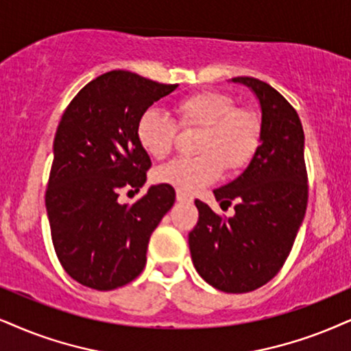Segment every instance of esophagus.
<instances>
[{
    "instance_id": "1",
    "label": "esophagus",
    "mask_w": 351,
    "mask_h": 351,
    "mask_svg": "<svg viewBox=\"0 0 351 351\" xmlns=\"http://www.w3.org/2000/svg\"><path fill=\"white\" fill-rule=\"evenodd\" d=\"M176 201H178V202H193V197L188 196L186 193H181V191H176Z\"/></svg>"
}]
</instances>
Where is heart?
<instances>
[{
  "mask_svg": "<svg viewBox=\"0 0 351 351\" xmlns=\"http://www.w3.org/2000/svg\"><path fill=\"white\" fill-rule=\"evenodd\" d=\"M181 128H202L197 157H178L154 171L157 183L193 194L220 178L223 165L238 171L251 162L261 141V121L250 108L237 106L227 92L206 90L176 101ZM178 124L160 110L150 108L137 121V141L154 158L170 154Z\"/></svg>",
  "mask_w": 351,
  "mask_h": 351,
  "instance_id": "heart-1",
  "label": "heart"
}]
</instances>
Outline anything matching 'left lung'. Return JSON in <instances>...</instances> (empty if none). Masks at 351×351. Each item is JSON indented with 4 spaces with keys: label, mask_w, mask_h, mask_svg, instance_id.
<instances>
[{
    "label": "left lung",
    "mask_w": 351,
    "mask_h": 351,
    "mask_svg": "<svg viewBox=\"0 0 351 351\" xmlns=\"http://www.w3.org/2000/svg\"><path fill=\"white\" fill-rule=\"evenodd\" d=\"M252 88L263 110L261 145L241 176L215 189L234 215L215 214L196 201L197 225L189 233L193 264L208 285L247 293L283 267L308 206L304 132L296 110L274 87L254 77H234Z\"/></svg>",
    "instance_id": "8db88e82"
}]
</instances>
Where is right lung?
I'll use <instances>...</instances> for the list:
<instances>
[{"label":"right lung","mask_w":351,"mask_h":351,"mask_svg":"<svg viewBox=\"0 0 351 351\" xmlns=\"http://www.w3.org/2000/svg\"><path fill=\"white\" fill-rule=\"evenodd\" d=\"M178 84L110 71L84 86L58 124L45 193L51 241L74 280L100 291L126 285L145 267L150 234L175 204V189L150 186L132 206L152 165L137 141V121Z\"/></svg>","instance_id":"obj_1"}]
</instances>
